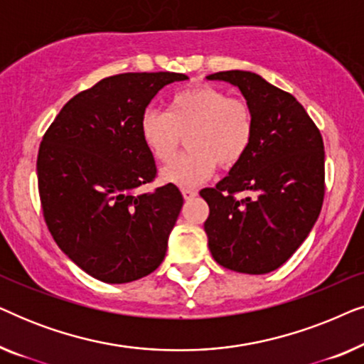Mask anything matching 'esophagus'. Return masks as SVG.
I'll use <instances>...</instances> for the list:
<instances>
[{
	"label": "esophagus",
	"instance_id": "1",
	"mask_svg": "<svg viewBox=\"0 0 364 364\" xmlns=\"http://www.w3.org/2000/svg\"><path fill=\"white\" fill-rule=\"evenodd\" d=\"M182 196L186 200H191V198L197 196V191H192V188H182Z\"/></svg>",
	"mask_w": 364,
	"mask_h": 364
}]
</instances>
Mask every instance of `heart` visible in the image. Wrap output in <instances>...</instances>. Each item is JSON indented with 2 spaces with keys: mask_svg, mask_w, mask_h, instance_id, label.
Instances as JSON below:
<instances>
[{
  "mask_svg": "<svg viewBox=\"0 0 364 364\" xmlns=\"http://www.w3.org/2000/svg\"><path fill=\"white\" fill-rule=\"evenodd\" d=\"M141 139L157 162H171L187 136L188 151L161 172L171 186L192 188L215 172L237 167L255 137V116L245 99L223 89L198 84L171 97L167 112L147 109L142 114Z\"/></svg>",
  "mask_w": 364,
  "mask_h": 364,
  "instance_id": "1",
  "label": "heart"
}]
</instances>
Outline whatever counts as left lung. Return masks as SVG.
Segmentation results:
<instances>
[{"mask_svg": "<svg viewBox=\"0 0 364 364\" xmlns=\"http://www.w3.org/2000/svg\"><path fill=\"white\" fill-rule=\"evenodd\" d=\"M255 116L247 157L200 196L210 208L203 223L213 260L238 273L263 275L282 267L315 225L325 197V149L320 129L290 92L255 73L222 71ZM246 192L245 198L237 193Z\"/></svg>", "mask_w": 364, "mask_h": 364, "instance_id": "8db88e82", "label": "left lung"}]
</instances>
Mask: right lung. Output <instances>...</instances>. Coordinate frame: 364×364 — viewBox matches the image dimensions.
<instances>
[{"label": "right lung", "mask_w": 364, "mask_h": 364, "mask_svg": "<svg viewBox=\"0 0 364 364\" xmlns=\"http://www.w3.org/2000/svg\"><path fill=\"white\" fill-rule=\"evenodd\" d=\"M181 73L104 77L61 109L38 152L44 222L79 268L106 283H129L161 265L183 197L176 186L139 193L157 167L141 139L142 114Z\"/></svg>", "instance_id": "add662e5"}]
</instances>
